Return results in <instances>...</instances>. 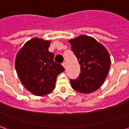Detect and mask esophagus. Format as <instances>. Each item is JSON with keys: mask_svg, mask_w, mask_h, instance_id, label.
<instances>
[{"mask_svg": "<svg viewBox=\"0 0 129 129\" xmlns=\"http://www.w3.org/2000/svg\"><path fill=\"white\" fill-rule=\"evenodd\" d=\"M62 65H63V67H64L65 68H66V63H65V62H63V63H62Z\"/></svg>", "mask_w": 129, "mask_h": 129, "instance_id": "1", "label": "esophagus"}]
</instances>
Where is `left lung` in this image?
<instances>
[{
    "mask_svg": "<svg viewBox=\"0 0 129 129\" xmlns=\"http://www.w3.org/2000/svg\"><path fill=\"white\" fill-rule=\"evenodd\" d=\"M68 42L81 68L78 78L70 80L71 86L84 94L97 90L104 84L111 67L108 50L93 37L86 35H80Z\"/></svg>",
    "mask_w": 129,
    "mask_h": 129,
    "instance_id": "8db88e82",
    "label": "left lung"
}]
</instances>
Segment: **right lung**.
I'll list each match as a JSON object with an SVG mask.
<instances>
[{
	"label": "right lung",
	"instance_id": "1",
	"mask_svg": "<svg viewBox=\"0 0 129 129\" xmlns=\"http://www.w3.org/2000/svg\"><path fill=\"white\" fill-rule=\"evenodd\" d=\"M50 41L33 38L18 51L15 68L24 87L37 96L50 93L56 86L57 75L64 71L54 61V54L48 51Z\"/></svg>",
	"mask_w": 129,
	"mask_h": 129
}]
</instances>
